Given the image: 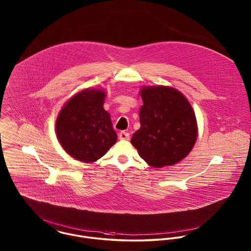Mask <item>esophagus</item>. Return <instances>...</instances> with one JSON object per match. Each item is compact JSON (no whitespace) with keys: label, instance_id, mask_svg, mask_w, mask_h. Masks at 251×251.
Masks as SVG:
<instances>
[{"label":"esophagus","instance_id":"34e87169","mask_svg":"<svg viewBox=\"0 0 251 251\" xmlns=\"http://www.w3.org/2000/svg\"><path fill=\"white\" fill-rule=\"evenodd\" d=\"M119 138L121 140H129V133L126 131H122L119 133Z\"/></svg>","mask_w":251,"mask_h":251}]
</instances>
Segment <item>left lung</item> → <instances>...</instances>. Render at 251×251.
Listing matches in <instances>:
<instances>
[{"label": "left lung", "mask_w": 251, "mask_h": 251, "mask_svg": "<svg viewBox=\"0 0 251 251\" xmlns=\"http://www.w3.org/2000/svg\"><path fill=\"white\" fill-rule=\"evenodd\" d=\"M140 128L131 144L144 160L155 168L184 158L197 139L194 111L178 90L165 86L142 87Z\"/></svg>", "instance_id": "8db88e82"}]
</instances>
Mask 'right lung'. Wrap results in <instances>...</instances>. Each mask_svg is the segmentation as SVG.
I'll use <instances>...</instances> for the list:
<instances>
[{
    "instance_id": "add662e5",
    "label": "right lung",
    "mask_w": 251,
    "mask_h": 251,
    "mask_svg": "<svg viewBox=\"0 0 251 251\" xmlns=\"http://www.w3.org/2000/svg\"><path fill=\"white\" fill-rule=\"evenodd\" d=\"M105 97L103 90H83L67 101L59 113L57 138L77 160L97 161L118 139L110 114L103 108Z\"/></svg>"
}]
</instances>
